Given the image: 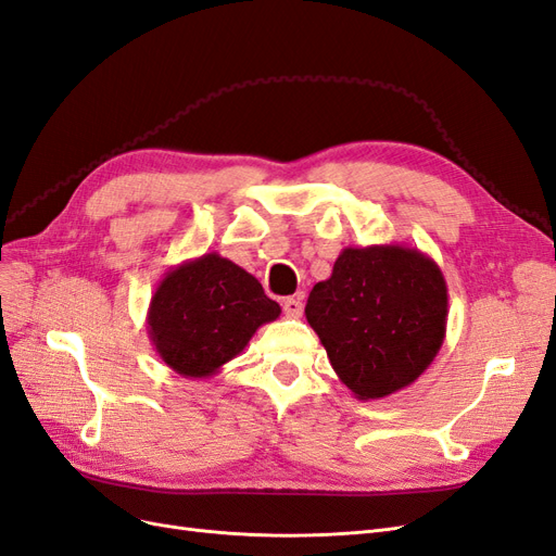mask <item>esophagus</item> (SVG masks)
Segmentation results:
<instances>
[{
	"label": "esophagus",
	"mask_w": 556,
	"mask_h": 556,
	"mask_svg": "<svg viewBox=\"0 0 556 556\" xmlns=\"http://www.w3.org/2000/svg\"><path fill=\"white\" fill-rule=\"evenodd\" d=\"M282 311L288 317H299L301 313H304V304H301L299 296H288L282 301Z\"/></svg>",
	"instance_id": "1"
}]
</instances>
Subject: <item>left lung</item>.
Segmentation results:
<instances>
[{"label":"left lung","mask_w":556,"mask_h":556,"mask_svg":"<svg viewBox=\"0 0 556 556\" xmlns=\"http://www.w3.org/2000/svg\"><path fill=\"white\" fill-rule=\"evenodd\" d=\"M306 319L336 376L359 401L406 390L439 355L447 285L422 250L384 243L343 248L308 294Z\"/></svg>","instance_id":"obj_1"}]
</instances>
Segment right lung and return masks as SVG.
Segmentation results:
<instances>
[{"mask_svg":"<svg viewBox=\"0 0 556 556\" xmlns=\"http://www.w3.org/2000/svg\"><path fill=\"white\" fill-rule=\"evenodd\" d=\"M280 306L255 276L217 252L185 260L160 280L148 306V339L182 378H211L241 355Z\"/></svg>","mask_w":556,"mask_h":556,"instance_id":"add662e5","label":"right lung"}]
</instances>
